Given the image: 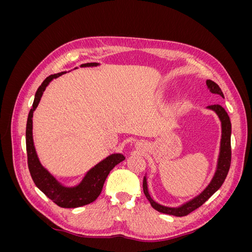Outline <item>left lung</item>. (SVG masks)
Here are the masks:
<instances>
[{
	"instance_id": "1",
	"label": "left lung",
	"mask_w": 252,
	"mask_h": 252,
	"mask_svg": "<svg viewBox=\"0 0 252 252\" xmlns=\"http://www.w3.org/2000/svg\"><path fill=\"white\" fill-rule=\"evenodd\" d=\"M206 84H207V87L210 90V93L219 94L220 96H222L224 98V94L222 93V90H220V88L219 87L217 83H215L211 80H207L206 81ZM207 108L213 110L218 114L220 120V124H222V139H220V155H219L216 173H215V175H213V178H212L211 182L209 183V185L204 189L203 192H201L199 195L195 196L194 199L190 200L189 202L180 206V207H175V208L166 207V206L159 205L152 200L149 192H148L147 179H146V177H144V180H143L144 194L146 195L147 200L150 202L152 207H154L156 210H158V212L166 213V215H170V216H175V217H185V216L189 215L190 212H192L196 208L201 207V206L206 201H207L213 193L218 191L227 177L228 171H229V168H230V163H231V144H230L231 123H230V119H229V117H228V114L225 111V109L219 104L209 105V106H207Z\"/></svg>"
}]
</instances>
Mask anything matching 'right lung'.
Instances as JSON below:
<instances>
[{
  "label": "right lung",
  "mask_w": 252,
  "mask_h": 252,
  "mask_svg": "<svg viewBox=\"0 0 252 252\" xmlns=\"http://www.w3.org/2000/svg\"><path fill=\"white\" fill-rule=\"evenodd\" d=\"M97 63H87L82 64L81 67H93L97 66ZM60 72L51 74L44 80L41 86L37 88L32 108L30 109L27 125H26V150H27V162L30 175L34 182L35 186L47 197L56 203L62 208H77L81 206L93 203L100 195L106 178L109 174L110 170L114 166L124 161L125 157L121 154H113L94 167H93L87 173L79 185L74 187H66L57 181V179L51 175L46 169L44 168L39 161V158L35 152L32 139V116L33 111L40 103L44 90L46 89L48 84L53 80L59 78L60 75L64 74Z\"/></svg>",
  "instance_id": "right-lung-1"
}]
</instances>
